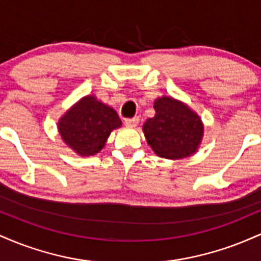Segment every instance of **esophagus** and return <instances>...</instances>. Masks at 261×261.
I'll use <instances>...</instances> for the list:
<instances>
[{"label":"esophagus","mask_w":261,"mask_h":261,"mask_svg":"<svg viewBox=\"0 0 261 261\" xmlns=\"http://www.w3.org/2000/svg\"><path fill=\"white\" fill-rule=\"evenodd\" d=\"M139 121H140V119L136 116V118H133V119H125L124 124L126 125L127 127H135V126H137Z\"/></svg>","instance_id":"esophagus-1"}]
</instances>
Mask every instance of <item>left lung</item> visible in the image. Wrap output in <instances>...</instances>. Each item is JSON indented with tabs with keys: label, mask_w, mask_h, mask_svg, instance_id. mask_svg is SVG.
I'll list each match as a JSON object with an SVG mask.
<instances>
[{
	"label": "left lung",
	"mask_w": 261,
	"mask_h": 261,
	"mask_svg": "<svg viewBox=\"0 0 261 261\" xmlns=\"http://www.w3.org/2000/svg\"><path fill=\"white\" fill-rule=\"evenodd\" d=\"M154 116L142 131L152 151L166 160H181L197 152L203 137L201 118L188 104L168 95L153 103Z\"/></svg>",
	"instance_id": "left-lung-1"
}]
</instances>
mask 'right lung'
<instances>
[{"label": "right lung", "mask_w": 261, "mask_h": 261, "mask_svg": "<svg viewBox=\"0 0 261 261\" xmlns=\"http://www.w3.org/2000/svg\"><path fill=\"white\" fill-rule=\"evenodd\" d=\"M118 113L88 94L74 103L58 121L60 136L81 157L97 154L106 146L113 130L121 126Z\"/></svg>", "instance_id": "obj_1"}]
</instances>
